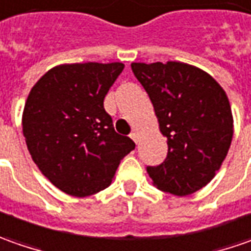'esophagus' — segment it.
<instances>
[{"instance_id":"1","label":"esophagus","mask_w":251,"mask_h":251,"mask_svg":"<svg viewBox=\"0 0 251 251\" xmlns=\"http://www.w3.org/2000/svg\"><path fill=\"white\" fill-rule=\"evenodd\" d=\"M130 137H132V140H133L134 143L139 142V132L137 130H133L132 133H130Z\"/></svg>"}]
</instances>
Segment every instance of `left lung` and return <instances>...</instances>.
<instances>
[{
    "label": "left lung",
    "instance_id": "8db88e82",
    "mask_svg": "<svg viewBox=\"0 0 251 251\" xmlns=\"http://www.w3.org/2000/svg\"><path fill=\"white\" fill-rule=\"evenodd\" d=\"M132 71L151 100L168 154L147 167L152 185L189 196L220 171L233 137L228 96L211 75L185 62H133Z\"/></svg>",
    "mask_w": 251,
    "mask_h": 251
}]
</instances>
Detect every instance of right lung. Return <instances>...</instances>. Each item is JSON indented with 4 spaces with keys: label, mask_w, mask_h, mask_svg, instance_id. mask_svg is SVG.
<instances>
[{
    "label": "right lung",
    "mask_w": 251,
    "mask_h": 251,
    "mask_svg": "<svg viewBox=\"0 0 251 251\" xmlns=\"http://www.w3.org/2000/svg\"><path fill=\"white\" fill-rule=\"evenodd\" d=\"M124 68L122 62L54 66L27 96L22 115L27 150L66 195L86 197L108 187L121 160L134 149L104 109L105 94Z\"/></svg>",
    "instance_id": "obj_1"
}]
</instances>
